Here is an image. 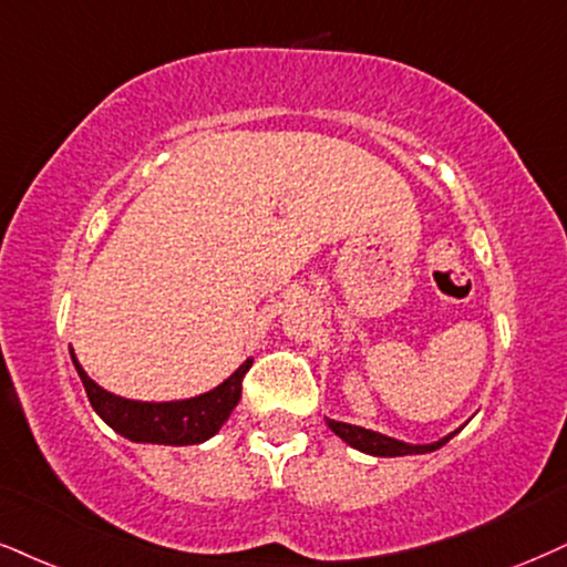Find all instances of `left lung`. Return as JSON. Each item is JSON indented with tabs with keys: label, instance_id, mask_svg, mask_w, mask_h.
<instances>
[{
	"label": "left lung",
	"instance_id": "1",
	"mask_svg": "<svg viewBox=\"0 0 567 567\" xmlns=\"http://www.w3.org/2000/svg\"><path fill=\"white\" fill-rule=\"evenodd\" d=\"M328 429H331L337 436L344 439L349 446H354V450L360 452H368V454H375V457H402V454H425V452H433L439 450V446H444L454 433L450 436L439 439V442L433 444H404V442H396V439L391 436H383V433H375V431H368V429H360V425H349V423H339V421H326Z\"/></svg>",
	"mask_w": 567,
	"mask_h": 567
}]
</instances>
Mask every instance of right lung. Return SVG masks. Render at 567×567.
<instances>
[{
	"label": "right lung",
	"mask_w": 567,
	"mask_h": 567,
	"mask_svg": "<svg viewBox=\"0 0 567 567\" xmlns=\"http://www.w3.org/2000/svg\"><path fill=\"white\" fill-rule=\"evenodd\" d=\"M70 358H73V365L79 370L91 408L100 412V417L110 425V429L117 431L125 439H131V442L171 446L199 444L213 436V433H218L220 425L228 421L230 410L239 404L241 381L251 368V360H247L228 381H223L218 389L194 396V400L134 402L96 386V383L83 373V368L79 365L73 352H70Z\"/></svg>",
	"instance_id": "right-lung-1"
}]
</instances>
